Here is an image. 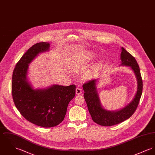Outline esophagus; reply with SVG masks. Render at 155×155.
Listing matches in <instances>:
<instances>
[{
  "label": "esophagus",
  "instance_id": "34e87169",
  "mask_svg": "<svg viewBox=\"0 0 155 155\" xmlns=\"http://www.w3.org/2000/svg\"><path fill=\"white\" fill-rule=\"evenodd\" d=\"M76 93L77 95H79V94H81L82 93V89L79 87H77L76 89Z\"/></svg>",
  "mask_w": 155,
  "mask_h": 155
}]
</instances>
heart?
<instances>
[{
    "mask_svg": "<svg viewBox=\"0 0 155 155\" xmlns=\"http://www.w3.org/2000/svg\"><path fill=\"white\" fill-rule=\"evenodd\" d=\"M93 58L92 56H90V58Z\"/></svg>",
    "mask_w": 155,
    "mask_h": 155,
    "instance_id": "b5f03b06",
    "label": "heart"
}]
</instances>
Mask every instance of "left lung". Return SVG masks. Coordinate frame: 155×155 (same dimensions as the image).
<instances>
[{
  "label": "left lung",
  "mask_w": 155,
  "mask_h": 155,
  "mask_svg": "<svg viewBox=\"0 0 155 155\" xmlns=\"http://www.w3.org/2000/svg\"><path fill=\"white\" fill-rule=\"evenodd\" d=\"M120 59V66H130L134 72L137 83V91L134 98L123 108L118 110L110 111L103 107L96 87L99 79L89 81L83 84L84 92V98L92 120L95 123L103 126L115 125L129 119L136 110L142 96L143 82L140 69L135 58L124 48H122Z\"/></svg>",
  "instance_id": "8db88e82"
}]
</instances>
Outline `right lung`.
I'll list each match as a JSON object with an SVG mask.
<instances>
[{"instance_id": "obj_1", "label": "right lung", "mask_w": 155, "mask_h": 155, "mask_svg": "<svg viewBox=\"0 0 155 155\" xmlns=\"http://www.w3.org/2000/svg\"><path fill=\"white\" fill-rule=\"evenodd\" d=\"M49 48L47 42L30 48L17 63L12 82L13 99L18 110L27 120L43 127H54L62 122L76 92L74 84H53L35 89L28 79L29 64L39 54L49 51Z\"/></svg>"}]
</instances>
